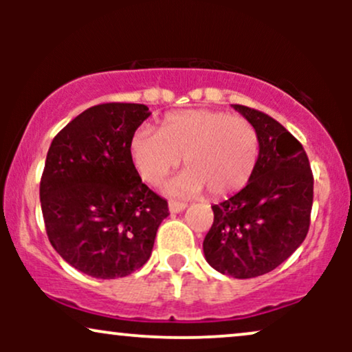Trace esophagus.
Listing matches in <instances>:
<instances>
[{"instance_id":"34e87169","label":"esophagus","mask_w":352,"mask_h":352,"mask_svg":"<svg viewBox=\"0 0 352 352\" xmlns=\"http://www.w3.org/2000/svg\"><path fill=\"white\" fill-rule=\"evenodd\" d=\"M185 208H187V204H180V201H170V204H168V210H170V213H180L184 212Z\"/></svg>"}]
</instances>
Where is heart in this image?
<instances>
[{"mask_svg": "<svg viewBox=\"0 0 352 352\" xmlns=\"http://www.w3.org/2000/svg\"><path fill=\"white\" fill-rule=\"evenodd\" d=\"M132 164L147 184L159 185L184 159L187 170L167 184L173 197H213L240 192L260 159L256 129L241 117L212 109H188L165 116L160 132L137 129L129 144Z\"/></svg>", "mask_w": 352, "mask_h": 352, "instance_id": "heart-1", "label": "heart"}]
</instances>
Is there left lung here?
Wrapping results in <instances>:
<instances>
[{
	"mask_svg": "<svg viewBox=\"0 0 352 352\" xmlns=\"http://www.w3.org/2000/svg\"><path fill=\"white\" fill-rule=\"evenodd\" d=\"M232 107L256 129L260 159L246 187L212 207L204 253L217 272L246 280L270 273L305 241L313 173L302 145L280 122L246 106Z\"/></svg>",
	"mask_w": 352,
	"mask_h": 352,
	"instance_id": "obj_1",
	"label": "left lung"
}]
</instances>
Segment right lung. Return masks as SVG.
Masks as SVG:
<instances>
[{"label":"right lung","mask_w":352,"mask_h":352,"mask_svg":"<svg viewBox=\"0 0 352 352\" xmlns=\"http://www.w3.org/2000/svg\"><path fill=\"white\" fill-rule=\"evenodd\" d=\"M144 104L89 107L52 140L39 185L47 238L64 261L100 280L142 268L167 201L142 184L129 144Z\"/></svg>","instance_id":"obj_1"}]
</instances>
